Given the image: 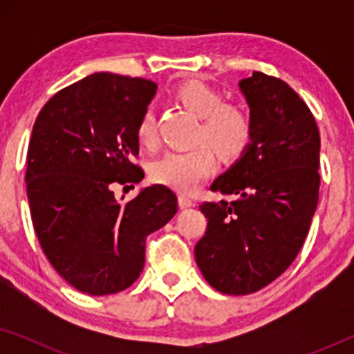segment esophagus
Instances as JSON below:
<instances>
[{
  "label": "esophagus",
  "instance_id": "obj_1",
  "mask_svg": "<svg viewBox=\"0 0 354 354\" xmlns=\"http://www.w3.org/2000/svg\"><path fill=\"white\" fill-rule=\"evenodd\" d=\"M178 206H180V209H187V207L193 206V200L188 195H178Z\"/></svg>",
  "mask_w": 354,
  "mask_h": 354
}]
</instances>
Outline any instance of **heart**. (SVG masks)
Here are the masks:
<instances>
[{"instance_id":"b5f03b06","label":"heart","mask_w":354,"mask_h":354,"mask_svg":"<svg viewBox=\"0 0 354 354\" xmlns=\"http://www.w3.org/2000/svg\"><path fill=\"white\" fill-rule=\"evenodd\" d=\"M177 96L188 109L201 118L198 142H206L224 161H235L248 151L254 138V124L248 111L235 103H222V95L205 82H185ZM137 137L143 145L156 140L154 111L147 108L137 122ZM216 159L206 145L192 149H172L154 161L151 178L178 193L193 192L211 176Z\"/></svg>"}]
</instances>
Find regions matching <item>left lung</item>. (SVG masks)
Segmentation results:
<instances>
[{"label": "left lung", "instance_id": "left-lung-1", "mask_svg": "<svg viewBox=\"0 0 354 354\" xmlns=\"http://www.w3.org/2000/svg\"><path fill=\"white\" fill-rule=\"evenodd\" d=\"M240 90L253 143L211 185L236 200L203 203L207 225L195 246L207 283L227 295L258 292L288 269L306 240L321 185L319 129L297 91L263 72L240 80Z\"/></svg>", "mask_w": 354, "mask_h": 354}]
</instances>
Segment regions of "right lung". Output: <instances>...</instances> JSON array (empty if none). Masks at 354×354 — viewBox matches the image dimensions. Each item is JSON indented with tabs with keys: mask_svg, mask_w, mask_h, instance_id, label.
Returning a JSON list of instances; mask_svg holds the SVG:
<instances>
[{
	"mask_svg": "<svg viewBox=\"0 0 354 354\" xmlns=\"http://www.w3.org/2000/svg\"><path fill=\"white\" fill-rule=\"evenodd\" d=\"M156 93L140 77L96 72L43 106L27 151V196L35 234L56 272L82 293L129 288L145 264L147 236L177 212L164 185L127 203L113 187L138 183L137 122Z\"/></svg>",
	"mask_w": 354,
	"mask_h": 354,
	"instance_id": "add662e5",
	"label": "right lung"
}]
</instances>
